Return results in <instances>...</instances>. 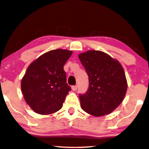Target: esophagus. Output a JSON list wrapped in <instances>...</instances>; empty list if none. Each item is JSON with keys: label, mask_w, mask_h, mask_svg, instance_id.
I'll return each instance as SVG.
<instances>
[{"label": "esophagus", "mask_w": 149, "mask_h": 149, "mask_svg": "<svg viewBox=\"0 0 149 149\" xmlns=\"http://www.w3.org/2000/svg\"><path fill=\"white\" fill-rule=\"evenodd\" d=\"M72 89L74 91H76V90L77 89V85L72 86Z\"/></svg>", "instance_id": "esophagus-1"}]
</instances>
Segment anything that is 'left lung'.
Here are the masks:
<instances>
[{
    "instance_id": "1",
    "label": "left lung",
    "mask_w": 149,
    "mask_h": 149,
    "mask_svg": "<svg viewBox=\"0 0 149 149\" xmlns=\"http://www.w3.org/2000/svg\"><path fill=\"white\" fill-rule=\"evenodd\" d=\"M78 57L89 79L87 92L79 95L81 109L96 117L111 113L123 101L127 91L122 66L118 61L99 51H88Z\"/></svg>"
}]
</instances>
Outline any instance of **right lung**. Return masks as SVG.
<instances>
[{"instance_id": "add662e5", "label": "right lung", "mask_w": 149, "mask_h": 149, "mask_svg": "<svg viewBox=\"0 0 149 149\" xmlns=\"http://www.w3.org/2000/svg\"><path fill=\"white\" fill-rule=\"evenodd\" d=\"M72 54L64 49L50 51L27 69L21 87L24 99L33 111L42 115L61 109L71 87L66 82L63 66Z\"/></svg>"}]
</instances>
